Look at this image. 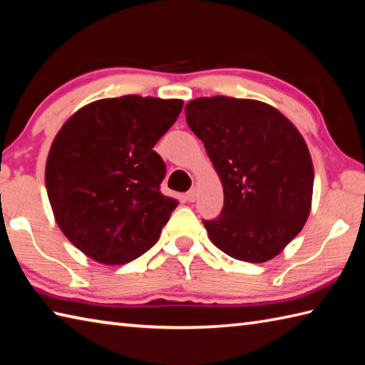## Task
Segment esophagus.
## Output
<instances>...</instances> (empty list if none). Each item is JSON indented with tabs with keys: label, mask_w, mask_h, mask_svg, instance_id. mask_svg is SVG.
Returning <instances> with one entry per match:
<instances>
[{
	"label": "esophagus",
	"mask_w": 365,
	"mask_h": 365,
	"mask_svg": "<svg viewBox=\"0 0 365 365\" xmlns=\"http://www.w3.org/2000/svg\"><path fill=\"white\" fill-rule=\"evenodd\" d=\"M185 199H187L188 202H195L196 201V188H191L187 195H185Z\"/></svg>",
	"instance_id": "1"
}]
</instances>
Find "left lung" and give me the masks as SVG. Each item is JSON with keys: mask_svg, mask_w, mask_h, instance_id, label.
Segmentation results:
<instances>
[{"mask_svg": "<svg viewBox=\"0 0 365 365\" xmlns=\"http://www.w3.org/2000/svg\"><path fill=\"white\" fill-rule=\"evenodd\" d=\"M185 115L223 185L220 217L202 221L212 244L239 261L275 258L312 209L315 175L302 134L256 99L196 98Z\"/></svg>", "mask_w": 365, "mask_h": 365, "instance_id": "8db88e82", "label": "left lung"}]
</instances>
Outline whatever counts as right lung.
<instances>
[{"label":"right lung","instance_id":"1","mask_svg":"<svg viewBox=\"0 0 365 365\" xmlns=\"http://www.w3.org/2000/svg\"><path fill=\"white\" fill-rule=\"evenodd\" d=\"M182 107V99L138 95L99 99L55 135L48 201L63 234L88 258L125 264L160 239L178 202L160 191L166 164L153 147Z\"/></svg>","mask_w":365,"mask_h":365}]
</instances>
